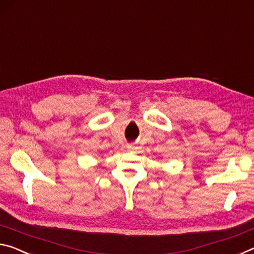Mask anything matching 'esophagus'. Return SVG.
Returning a JSON list of instances; mask_svg holds the SVG:
<instances>
[{"instance_id": "obj_1", "label": "esophagus", "mask_w": 254, "mask_h": 254, "mask_svg": "<svg viewBox=\"0 0 254 254\" xmlns=\"http://www.w3.org/2000/svg\"><path fill=\"white\" fill-rule=\"evenodd\" d=\"M127 148L129 149V151H131V149L135 148V146H134V145H132V144H128V145H127Z\"/></svg>"}]
</instances>
